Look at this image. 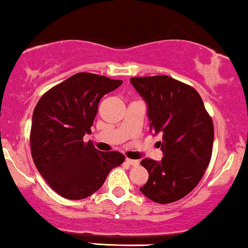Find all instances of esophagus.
<instances>
[{
    "instance_id": "1",
    "label": "esophagus",
    "mask_w": 248,
    "mask_h": 248,
    "mask_svg": "<svg viewBox=\"0 0 248 248\" xmlns=\"http://www.w3.org/2000/svg\"><path fill=\"white\" fill-rule=\"evenodd\" d=\"M125 163H127L129 165H132V166H137L139 164V161L135 160V159H130V158H126V159H125Z\"/></svg>"
}]
</instances>
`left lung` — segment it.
I'll return each mask as SVG.
<instances>
[{
  "label": "left lung",
  "mask_w": 248,
  "mask_h": 248,
  "mask_svg": "<svg viewBox=\"0 0 248 248\" xmlns=\"http://www.w3.org/2000/svg\"><path fill=\"white\" fill-rule=\"evenodd\" d=\"M146 103L150 132L161 135V160L140 161L149 172L140 192L159 204L182 199L198 185L212 155L214 129L200 94L169 76L133 77Z\"/></svg>",
  "instance_id": "obj_1"
}]
</instances>
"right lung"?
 Here are the masks:
<instances>
[{
    "mask_svg": "<svg viewBox=\"0 0 248 248\" xmlns=\"http://www.w3.org/2000/svg\"><path fill=\"white\" fill-rule=\"evenodd\" d=\"M122 80L79 72L44 93L32 113L30 147L41 176L66 199L91 196L121 165L119 152H101L84 143L91 133L98 103Z\"/></svg>",
    "mask_w": 248,
    "mask_h": 248,
    "instance_id": "right-lung-1",
    "label": "right lung"
}]
</instances>
